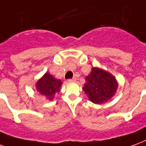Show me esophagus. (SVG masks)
<instances>
[{"mask_svg": "<svg viewBox=\"0 0 146 146\" xmlns=\"http://www.w3.org/2000/svg\"><path fill=\"white\" fill-rule=\"evenodd\" d=\"M75 81H76V78H73L68 79V82H75Z\"/></svg>", "mask_w": 146, "mask_h": 146, "instance_id": "1", "label": "esophagus"}]
</instances>
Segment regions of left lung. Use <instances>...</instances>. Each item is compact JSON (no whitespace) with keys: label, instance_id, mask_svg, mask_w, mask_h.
I'll use <instances>...</instances> for the list:
<instances>
[{"label":"left lung","instance_id":"1","mask_svg":"<svg viewBox=\"0 0 146 146\" xmlns=\"http://www.w3.org/2000/svg\"><path fill=\"white\" fill-rule=\"evenodd\" d=\"M117 88V81L113 74L104 69L93 67L86 77L82 89L93 104H103L115 95Z\"/></svg>","mask_w":146,"mask_h":146}]
</instances>
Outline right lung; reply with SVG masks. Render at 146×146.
<instances>
[{
    "instance_id": "right-lung-1",
    "label": "right lung",
    "mask_w": 146,
    "mask_h": 146,
    "mask_svg": "<svg viewBox=\"0 0 146 146\" xmlns=\"http://www.w3.org/2000/svg\"><path fill=\"white\" fill-rule=\"evenodd\" d=\"M63 82L60 79L55 78L49 72H46L36 83V89L39 94L44 96L46 100H54L56 93L60 92Z\"/></svg>"
}]
</instances>
